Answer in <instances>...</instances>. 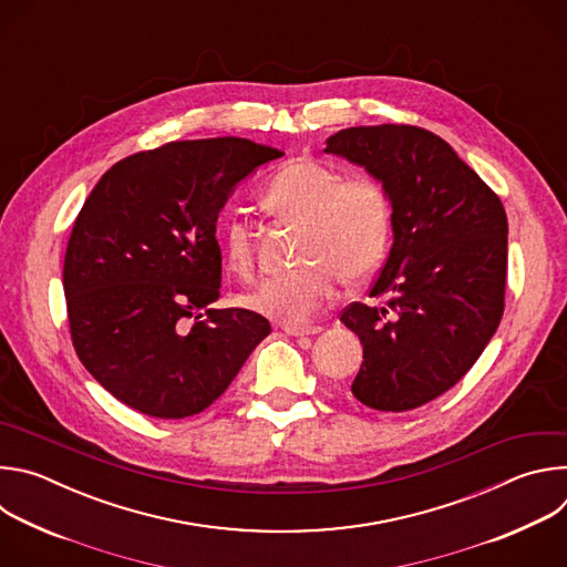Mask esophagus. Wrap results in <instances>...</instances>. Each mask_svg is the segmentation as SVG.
<instances>
[{
	"mask_svg": "<svg viewBox=\"0 0 567 567\" xmlns=\"http://www.w3.org/2000/svg\"><path fill=\"white\" fill-rule=\"evenodd\" d=\"M282 332L287 337H313L318 332H322L320 326H285Z\"/></svg>",
	"mask_w": 567,
	"mask_h": 567,
	"instance_id": "esophagus-1",
	"label": "esophagus"
}]
</instances>
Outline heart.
Listing matches in <instances>:
<instances>
[{
  "instance_id": "obj_1",
  "label": "heart",
  "mask_w": 567,
  "mask_h": 567,
  "mask_svg": "<svg viewBox=\"0 0 567 567\" xmlns=\"http://www.w3.org/2000/svg\"><path fill=\"white\" fill-rule=\"evenodd\" d=\"M260 204L267 213L300 221L302 239L296 274L267 278L245 293V305L285 326L307 322L334 300L339 280L359 282L381 262L390 237V199L370 175L343 177L320 161L296 156L265 182ZM228 267L247 276L254 269L251 228L230 219L221 230Z\"/></svg>"
}]
</instances>
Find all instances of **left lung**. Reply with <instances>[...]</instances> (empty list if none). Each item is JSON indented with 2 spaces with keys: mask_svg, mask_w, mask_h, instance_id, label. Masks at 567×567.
I'll list each match as a JSON object with an SVG mask.
<instances>
[{
  "mask_svg": "<svg viewBox=\"0 0 567 567\" xmlns=\"http://www.w3.org/2000/svg\"><path fill=\"white\" fill-rule=\"evenodd\" d=\"M326 152L361 166L390 199L392 247L370 289L388 307L352 302L341 322L363 346L352 394L403 413L453 388L498 330L505 309L507 215L498 195L429 130H341Z\"/></svg>",
  "mask_w": 567,
  "mask_h": 567,
  "instance_id": "1",
  "label": "left lung"
}]
</instances>
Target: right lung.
<instances>
[{
    "label": "right lung",
    "instance_id": "1",
    "mask_svg": "<svg viewBox=\"0 0 567 567\" xmlns=\"http://www.w3.org/2000/svg\"><path fill=\"white\" fill-rule=\"evenodd\" d=\"M278 156L235 136L175 141L118 161L78 213L62 271L71 339L125 406L158 420L197 415L269 337L260 313L213 307L215 224L237 184Z\"/></svg>",
    "mask_w": 567,
    "mask_h": 567
}]
</instances>
